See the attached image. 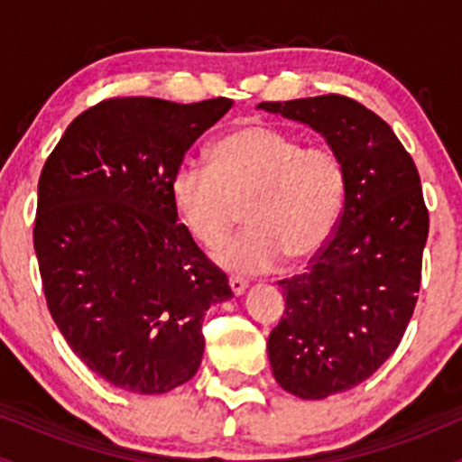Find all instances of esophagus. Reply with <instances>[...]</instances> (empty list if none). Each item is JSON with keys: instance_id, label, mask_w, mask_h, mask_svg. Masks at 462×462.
Segmentation results:
<instances>
[{"instance_id": "obj_1", "label": "esophagus", "mask_w": 462, "mask_h": 462, "mask_svg": "<svg viewBox=\"0 0 462 462\" xmlns=\"http://www.w3.org/2000/svg\"><path fill=\"white\" fill-rule=\"evenodd\" d=\"M230 289H232V293L236 295H243L245 293V289H247V280H243V278H235V275H232L230 278Z\"/></svg>"}]
</instances>
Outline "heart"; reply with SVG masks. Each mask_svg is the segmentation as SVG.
Segmentation results:
<instances>
[{"label":"heart","instance_id":"obj_1","mask_svg":"<svg viewBox=\"0 0 462 462\" xmlns=\"http://www.w3.org/2000/svg\"><path fill=\"white\" fill-rule=\"evenodd\" d=\"M346 184V164L330 147H306L289 132L247 124L213 143L210 164H178L169 198L201 247L221 243L243 206L247 227L213 258L227 272L263 273L282 258L295 264L319 254L341 215Z\"/></svg>","mask_w":462,"mask_h":462}]
</instances>
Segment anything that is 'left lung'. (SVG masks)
<instances>
[{
	"label": "left lung",
	"mask_w": 462,
	"mask_h": 462,
	"mask_svg": "<svg viewBox=\"0 0 462 462\" xmlns=\"http://www.w3.org/2000/svg\"><path fill=\"white\" fill-rule=\"evenodd\" d=\"M310 125L346 164L343 213L306 273L280 280L273 378L301 400L365 383L400 346L417 304L428 208L411 153L386 121L343 95L263 102Z\"/></svg>",
	"instance_id": "left-lung-1"
}]
</instances>
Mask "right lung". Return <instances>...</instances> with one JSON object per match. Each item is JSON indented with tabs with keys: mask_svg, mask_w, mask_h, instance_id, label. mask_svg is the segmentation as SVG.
Instances as JSON below:
<instances>
[{
	"mask_svg": "<svg viewBox=\"0 0 462 462\" xmlns=\"http://www.w3.org/2000/svg\"><path fill=\"white\" fill-rule=\"evenodd\" d=\"M230 108L227 97L104 99L69 124L41 171L34 249L47 309L78 358L119 389L189 383L206 310L232 298L169 198L184 153Z\"/></svg>",
	"mask_w": 462,
	"mask_h": 462,
	"instance_id": "add662e5",
	"label": "right lung"
}]
</instances>
